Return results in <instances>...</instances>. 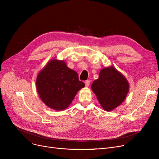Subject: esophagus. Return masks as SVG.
<instances>
[{"label":"esophagus","mask_w":159,"mask_h":159,"mask_svg":"<svg viewBox=\"0 0 159 159\" xmlns=\"http://www.w3.org/2000/svg\"><path fill=\"white\" fill-rule=\"evenodd\" d=\"M89 83H90V82H89V80H88L85 81V84H86V87H88V86H89Z\"/></svg>","instance_id":"1"}]
</instances>
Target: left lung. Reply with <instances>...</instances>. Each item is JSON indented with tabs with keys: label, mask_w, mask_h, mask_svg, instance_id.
Returning <instances> with one entry per match:
<instances>
[{
	"label": "left lung",
	"mask_w": 159,
	"mask_h": 159,
	"mask_svg": "<svg viewBox=\"0 0 159 159\" xmlns=\"http://www.w3.org/2000/svg\"><path fill=\"white\" fill-rule=\"evenodd\" d=\"M91 88L103 110L111 111L126 99L129 85L126 78L111 66L101 70L98 79L93 81Z\"/></svg>",
	"instance_id": "1"
}]
</instances>
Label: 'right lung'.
<instances>
[{
  "instance_id": "add662e5",
  "label": "right lung",
  "mask_w": 159,
  "mask_h": 159,
  "mask_svg": "<svg viewBox=\"0 0 159 159\" xmlns=\"http://www.w3.org/2000/svg\"><path fill=\"white\" fill-rule=\"evenodd\" d=\"M36 86L42 101L51 109L62 111L70 106L85 84L64 61L53 58L38 73Z\"/></svg>"
}]
</instances>
